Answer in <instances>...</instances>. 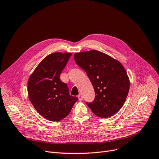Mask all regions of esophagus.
<instances>
[{
  "mask_svg": "<svg viewBox=\"0 0 159 159\" xmlns=\"http://www.w3.org/2000/svg\"><path fill=\"white\" fill-rule=\"evenodd\" d=\"M78 99H79L80 101H82V100H83V96H82V95H81V94H80L78 96Z\"/></svg>",
  "mask_w": 159,
  "mask_h": 159,
  "instance_id": "obj_1",
  "label": "esophagus"
}]
</instances>
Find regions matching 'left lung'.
<instances>
[{
  "label": "left lung",
  "instance_id": "8db88e82",
  "mask_svg": "<svg viewBox=\"0 0 159 159\" xmlns=\"http://www.w3.org/2000/svg\"><path fill=\"white\" fill-rule=\"evenodd\" d=\"M76 64L84 69L95 92V99L86 103L98 117L112 116L121 109L129 93L130 81L118 60L96 50L75 53Z\"/></svg>",
  "mask_w": 159,
  "mask_h": 159
}]
</instances>
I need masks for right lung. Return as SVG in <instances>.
<instances>
[{
    "mask_svg": "<svg viewBox=\"0 0 159 159\" xmlns=\"http://www.w3.org/2000/svg\"><path fill=\"white\" fill-rule=\"evenodd\" d=\"M71 56V53L67 52L49 54L29 77V100L36 111L48 120L59 122L63 120L78 100L77 97L70 95L67 85L59 79Z\"/></svg>",
    "mask_w": 159,
    "mask_h": 159,
    "instance_id": "obj_1",
    "label": "right lung"
}]
</instances>
